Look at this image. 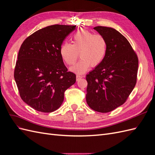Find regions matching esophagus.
I'll return each instance as SVG.
<instances>
[{"instance_id": "1", "label": "esophagus", "mask_w": 155, "mask_h": 155, "mask_svg": "<svg viewBox=\"0 0 155 155\" xmlns=\"http://www.w3.org/2000/svg\"><path fill=\"white\" fill-rule=\"evenodd\" d=\"M82 78V76H79V75H77L76 76V80L77 81H78L79 79H81Z\"/></svg>"}]
</instances>
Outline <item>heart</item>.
Segmentation results:
<instances>
[{"mask_svg": "<svg viewBox=\"0 0 155 155\" xmlns=\"http://www.w3.org/2000/svg\"><path fill=\"white\" fill-rule=\"evenodd\" d=\"M107 43L105 37L86 29H81L72 36V44L64 42L60 47V55L64 61L72 65L76 61L78 54L81 59L70 68L77 74H84L91 65L96 67L104 60Z\"/></svg>", "mask_w": 155, "mask_h": 155, "instance_id": "heart-1", "label": "heart"}]
</instances>
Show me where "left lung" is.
Masks as SVG:
<instances>
[{
  "mask_svg": "<svg viewBox=\"0 0 155 155\" xmlns=\"http://www.w3.org/2000/svg\"><path fill=\"white\" fill-rule=\"evenodd\" d=\"M107 43L103 61L86 76V101L94 110L109 112L123 105L137 83L138 59L125 37L109 27L94 28Z\"/></svg>",
  "mask_w": 155,
  "mask_h": 155,
  "instance_id": "1",
  "label": "left lung"
}]
</instances>
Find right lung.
Wrapping results in <instances>:
<instances>
[{
    "instance_id": "right-lung-1",
    "label": "right lung",
    "mask_w": 155,
    "mask_h": 155,
    "mask_svg": "<svg viewBox=\"0 0 155 155\" xmlns=\"http://www.w3.org/2000/svg\"><path fill=\"white\" fill-rule=\"evenodd\" d=\"M76 26L51 25L37 30L23 42L14 78L21 97L37 111L51 112L60 107L65 91L76 83L60 55L63 40Z\"/></svg>"
}]
</instances>
